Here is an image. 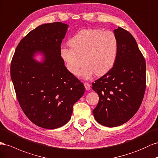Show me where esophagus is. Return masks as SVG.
<instances>
[{
    "instance_id": "34e87169",
    "label": "esophagus",
    "mask_w": 158,
    "mask_h": 158,
    "mask_svg": "<svg viewBox=\"0 0 158 158\" xmlns=\"http://www.w3.org/2000/svg\"><path fill=\"white\" fill-rule=\"evenodd\" d=\"M84 86H85V88H86V90H89L91 88V86H90V84H88V82H85L84 84Z\"/></svg>"
}]
</instances>
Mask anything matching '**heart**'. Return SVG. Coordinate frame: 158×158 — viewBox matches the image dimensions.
<instances>
[{"label": "heart", "mask_w": 158, "mask_h": 158, "mask_svg": "<svg viewBox=\"0 0 158 158\" xmlns=\"http://www.w3.org/2000/svg\"><path fill=\"white\" fill-rule=\"evenodd\" d=\"M69 44L71 48H61L60 56L67 70L74 76L78 74L84 62L86 65L80 73L84 79L91 78L95 74L104 76L116 64L119 44L112 31L82 29L70 38Z\"/></svg>", "instance_id": "1"}]
</instances>
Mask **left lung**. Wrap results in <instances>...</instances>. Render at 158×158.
Returning <instances> with one entry per match:
<instances>
[{
  "instance_id": "left-lung-1",
  "label": "left lung",
  "mask_w": 158,
  "mask_h": 158,
  "mask_svg": "<svg viewBox=\"0 0 158 158\" xmlns=\"http://www.w3.org/2000/svg\"><path fill=\"white\" fill-rule=\"evenodd\" d=\"M114 32L119 44L116 64L92 84L99 96L94 116L100 124L110 127L120 126L134 116L146 86V61L135 38L121 27Z\"/></svg>"
}]
</instances>
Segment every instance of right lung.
<instances>
[{
  "label": "right lung",
  "instance_id": "obj_1",
  "mask_svg": "<svg viewBox=\"0 0 158 158\" xmlns=\"http://www.w3.org/2000/svg\"><path fill=\"white\" fill-rule=\"evenodd\" d=\"M69 25L44 24L32 30L17 46L10 76L17 100L32 123L56 129L69 122L73 105L84 94V84L67 70L60 56L61 43ZM40 52L44 61L33 58Z\"/></svg>",
  "mask_w": 158,
  "mask_h": 158
}]
</instances>
